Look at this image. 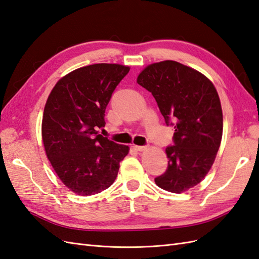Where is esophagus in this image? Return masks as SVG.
<instances>
[{
    "mask_svg": "<svg viewBox=\"0 0 259 259\" xmlns=\"http://www.w3.org/2000/svg\"><path fill=\"white\" fill-rule=\"evenodd\" d=\"M134 149L136 151H144L147 149V146H134Z\"/></svg>",
    "mask_w": 259,
    "mask_h": 259,
    "instance_id": "esophagus-1",
    "label": "esophagus"
}]
</instances>
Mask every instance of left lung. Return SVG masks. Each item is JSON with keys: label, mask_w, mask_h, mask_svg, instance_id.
<instances>
[{"label": "left lung", "mask_w": 259, "mask_h": 259, "mask_svg": "<svg viewBox=\"0 0 259 259\" xmlns=\"http://www.w3.org/2000/svg\"><path fill=\"white\" fill-rule=\"evenodd\" d=\"M137 82L152 94L174 130L173 144L165 149L167 167L155 184L182 193L205 178L219 151L223 134L219 94L200 71L173 61L149 65Z\"/></svg>", "instance_id": "left-lung-1"}]
</instances>
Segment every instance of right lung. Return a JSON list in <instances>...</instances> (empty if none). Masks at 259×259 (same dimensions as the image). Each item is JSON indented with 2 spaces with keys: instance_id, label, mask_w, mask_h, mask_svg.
I'll use <instances>...</instances> for the list:
<instances>
[{
  "instance_id": "right-lung-1",
  "label": "right lung",
  "mask_w": 259,
  "mask_h": 259,
  "mask_svg": "<svg viewBox=\"0 0 259 259\" xmlns=\"http://www.w3.org/2000/svg\"><path fill=\"white\" fill-rule=\"evenodd\" d=\"M127 66L95 64L63 77L46 101L41 137L48 160L74 193L94 195L109 188L129 148L98 134L105 111Z\"/></svg>"
}]
</instances>
